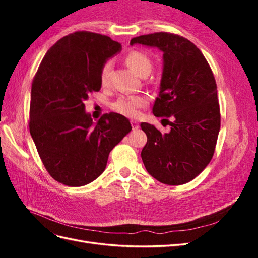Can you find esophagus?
I'll use <instances>...</instances> for the list:
<instances>
[{
  "label": "esophagus",
  "mask_w": 258,
  "mask_h": 258,
  "mask_svg": "<svg viewBox=\"0 0 258 258\" xmlns=\"http://www.w3.org/2000/svg\"><path fill=\"white\" fill-rule=\"evenodd\" d=\"M131 122V127H132V129L134 130H137V129H139V122L138 121H136V120H131L130 121Z\"/></svg>",
  "instance_id": "obj_1"
}]
</instances>
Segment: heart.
I'll list each match as a JSON object with an SVG mask.
<instances>
[{"label": "heart", "mask_w": 258, "mask_h": 258, "mask_svg": "<svg viewBox=\"0 0 258 258\" xmlns=\"http://www.w3.org/2000/svg\"><path fill=\"white\" fill-rule=\"evenodd\" d=\"M126 63L134 70V71L142 75L144 72H151L152 62L145 53L134 50L130 51L126 58ZM112 63L110 61H106L101 68L100 71V82L102 85H106L110 76ZM147 104V99L143 96H130V97H120L117 99L112 104L113 110L118 112L119 114L127 117H137L140 113V110Z\"/></svg>", "instance_id": "heart-1"}]
</instances>
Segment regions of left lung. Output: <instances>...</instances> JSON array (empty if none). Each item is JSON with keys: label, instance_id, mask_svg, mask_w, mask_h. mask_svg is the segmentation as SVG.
I'll list each match as a JSON object with an SVG mask.
<instances>
[{"label": "left lung", "instance_id": "obj_1", "mask_svg": "<svg viewBox=\"0 0 258 258\" xmlns=\"http://www.w3.org/2000/svg\"><path fill=\"white\" fill-rule=\"evenodd\" d=\"M130 44L163 52L160 90L153 114L165 118L171 130L162 135L153 124L141 123L147 137L141 152L144 166L160 183H188L212 159L221 128L212 70L197 46L183 36L156 32L134 37Z\"/></svg>", "mask_w": 258, "mask_h": 258}]
</instances>
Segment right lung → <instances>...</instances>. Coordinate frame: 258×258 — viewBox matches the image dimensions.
Wrapping results in <instances>:
<instances>
[{"label":"right lung","mask_w":258,"mask_h":258,"mask_svg":"<svg viewBox=\"0 0 258 258\" xmlns=\"http://www.w3.org/2000/svg\"><path fill=\"white\" fill-rule=\"evenodd\" d=\"M121 45L106 35L77 31L46 52L32 82L29 129L43 165L67 186L89 184L105 170L108 154L131 131L110 113L93 123L84 101L101 88L100 71Z\"/></svg>","instance_id":"obj_1"}]
</instances>
